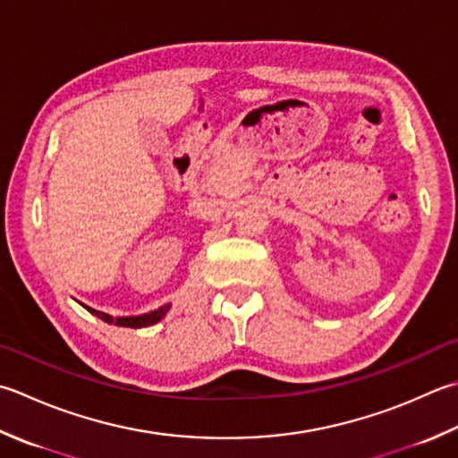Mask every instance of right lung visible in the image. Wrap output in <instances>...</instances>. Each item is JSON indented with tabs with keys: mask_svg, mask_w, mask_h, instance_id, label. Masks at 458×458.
I'll return each instance as SVG.
<instances>
[{
	"mask_svg": "<svg viewBox=\"0 0 458 458\" xmlns=\"http://www.w3.org/2000/svg\"><path fill=\"white\" fill-rule=\"evenodd\" d=\"M83 308H85L87 311H91L93 316H97L98 319L106 321V324L119 326V327H134V329H139V327H148V326L158 324V321L163 319V318L166 316V313H168L170 303H166V306L158 308V310H155V311L142 313V316H129V318H113V316H109V313H105V311H97V310L87 308V306H83Z\"/></svg>",
	"mask_w": 458,
	"mask_h": 458,
	"instance_id": "obj_1",
	"label": "right lung"
}]
</instances>
